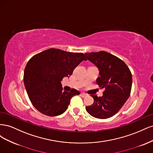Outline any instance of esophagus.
Returning a JSON list of instances; mask_svg holds the SVG:
<instances>
[{
	"mask_svg": "<svg viewBox=\"0 0 153 153\" xmlns=\"http://www.w3.org/2000/svg\"><path fill=\"white\" fill-rule=\"evenodd\" d=\"M81 96L82 98H85L86 96H87V94L85 93H81Z\"/></svg>",
	"mask_w": 153,
	"mask_h": 153,
	"instance_id": "obj_1",
	"label": "esophagus"
}]
</instances>
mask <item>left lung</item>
<instances>
[{
  "label": "left lung",
  "mask_w": 153,
  "mask_h": 153,
  "mask_svg": "<svg viewBox=\"0 0 153 153\" xmlns=\"http://www.w3.org/2000/svg\"><path fill=\"white\" fill-rule=\"evenodd\" d=\"M87 59L98 68L96 83L103 95H91L94 103L85 107L92 117L107 119L119 112L131 93L132 75L129 68L121 59L105 51L85 53Z\"/></svg>",
  "instance_id": "1"
}]
</instances>
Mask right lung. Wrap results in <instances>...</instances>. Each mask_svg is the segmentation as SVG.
Segmentation results:
<instances>
[{
    "instance_id": "1",
    "label": "right lung",
    "mask_w": 153,
    "mask_h": 153,
    "mask_svg": "<svg viewBox=\"0 0 153 153\" xmlns=\"http://www.w3.org/2000/svg\"><path fill=\"white\" fill-rule=\"evenodd\" d=\"M83 61H87L84 53L55 48L45 50L29 60L24 71V85L32 104L39 112L57 116L68 109L71 98L80 92L63 91L61 81L71 75Z\"/></svg>"
}]
</instances>
